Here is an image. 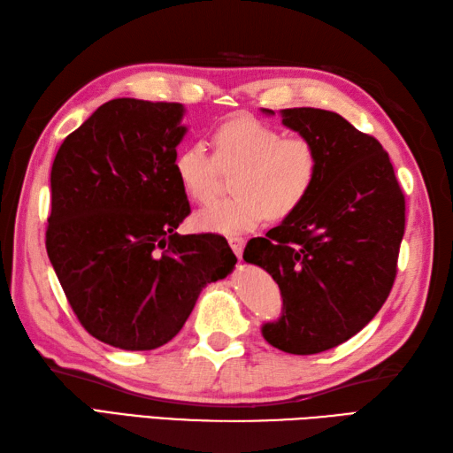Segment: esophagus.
<instances>
[{
  "mask_svg": "<svg viewBox=\"0 0 453 453\" xmlns=\"http://www.w3.org/2000/svg\"><path fill=\"white\" fill-rule=\"evenodd\" d=\"M227 243H229V247L234 249V253H235L237 257H242V253H243V247H245V239H243V237L232 235V237H227Z\"/></svg>",
  "mask_w": 453,
  "mask_h": 453,
  "instance_id": "34e87169",
  "label": "esophagus"
}]
</instances>
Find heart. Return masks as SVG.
Returning <instances> with one entry per match:
<instances>
[{
    "label": "heart",
    "mask_w": 453,
    "mask_h": 453,
    "mask_svg": "<svg viewBox=\"0 0 453 453\" xmlns=\"http://www.w3.org/2000/svg\"><path fill=\"white\" fill-rule=\"evenodd\" d=\"M216 153L204 142H190L173 161L177 180L195 202L214 195L221 169L239 167L232 198L216 200L195 216L202 232L235 235L251 232L271 216L294 214L315 187L319 156L302 136L284 138L280 130L257 119H234L214 134Z\"/></svg>",
    "instance_id": "1"
}]
</instances>
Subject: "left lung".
<instances>
[{
  "mask_svg": "<svg viewBox=\"0 0 453 453\" xmlns=\"http://www.w3.org/2000/svg\"><path fill=\"white\" fill-rule=\"evenodd\" d=\"M282 124L313 143L319 175L303 204L266 237L251 239L243 258L265 268L282 294V317L263 325L266 342L317 354L349 341L386 303L405 234V195L381 143L341 114L284 109Z\"/></svg>",
  "mask_w": 453,
  "mask_h": 453,
  "instance_id": "8db88e82",
  "label": "left lung"
}]
</instances>
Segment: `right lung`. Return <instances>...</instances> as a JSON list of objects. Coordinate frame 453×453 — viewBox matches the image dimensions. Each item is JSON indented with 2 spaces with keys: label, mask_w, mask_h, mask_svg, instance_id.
I'll use <instances>...</instances> for the list:
<instances>
[{
  "label": "right lung",
  "mask_w": 453,
  "mask_h": 453,
  "mask_svg": "<svg viewBox=\"0 0 453 453\" xmlns=\"http://www.w3.org/2000/svg\"><path fill=\"white\" fill-rule=\"evenodd\" d=\"M180 103L112 99L58 150L46 253L83 329L122 350L175 336L202 288L237 258L224 237L179 235L190 214L173 161Z\"/></svg>",
  "instance_id": "obj_1"
}]
</instances>
